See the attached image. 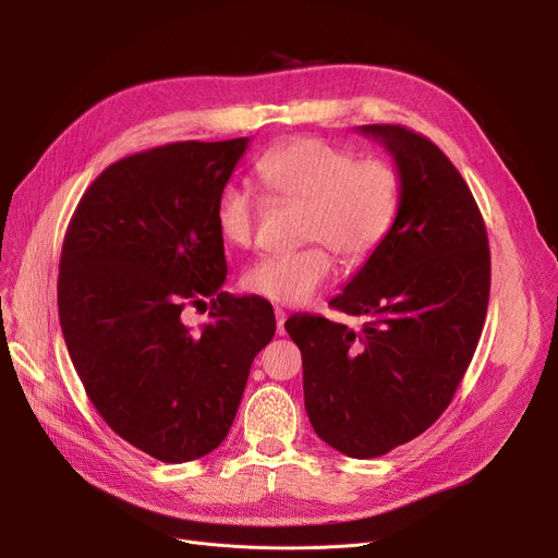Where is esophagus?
Here are the masks:
<instances>
[{
  "mask_svg": "<svg viewBox=\"0 0 558 558\" xmlns=\"http://www.w3.org/2000/svg\"><path fill=\"white\" fill-rule=\"evenodd\" d=\"M275 316H277V332L279 335H283V324H286V316H289V314H286L283 310H275Z\"/></svg>",
  "mask_w": 558,
  "mask_h": 558,
  "instance_id": "1",
  "label": "esophagus"
}]
</instances>
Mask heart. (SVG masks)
I'll list each match as a JSON object with an SVG mask.
<instances>
[{
    "label": "heart",
    "instance_id": "1",
    "mask_svg": "<svg viewBox=\"0 0 558 558\" xmlns=\"http://www.w3.org/2000/svg\"><path fill=\"white\" fill-rule=\"evenodd\" d=\"M256 174L277 202L302 211L300 240L314 242L293 253H275L253 263L244 286L279 305H302L332 279L335 258L344 267L365 263L391 232L398 216L400 179L393 165L356 160L349 148L324 140H295L265 154ZM216 228L232 246L256 240L258 199L238 183L216 197Z\"/></svg>",
    "mask_w": 558,
    "mask_h": 558
}]
</instances>
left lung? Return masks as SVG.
Masks as SVG:
<instances>
[{
    "label": "left lung",
    "mask_w": 558,
    "mask_h": 558,
    "mask_svg": "<svg viewBox=\"0 0 558 558\" xmlns=\"http://www.w3.org/2000/svg\"><path fill=\"white\" fill-rule=\"evenodd\" d=\"M400 177L391 232L330 307L361 330L295 314L283 328L302 353L305 410L320 440L375 459L428 430L459 388L484 328L492 253L468 183L428 137L361 125Z\"/></svg>",
    "instance_id": "8db88e82"
}]
</instances>
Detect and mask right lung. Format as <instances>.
Here are the masks:
<instances>
[{
  "mask_svg": "<svg viewBox=\"0 0 558 558\" xmlns=\"http://www.w3.org/2000/svg\"><path fill=\"white\" fill-rule=\"evenodd\" d=\"M246 146L177 142L109 165L62 242L58 312L76 375L109 428L165 463L226 440L277 330L267 300L221 291L214 207ZM207 296L213 320L191 333L180 312Z\"/></svg>",
  "mask_w": 558,
  "mask_h": 558,
  "instance_id": "right-lung-1",
  "label": "right lung"
}]
</instances>
